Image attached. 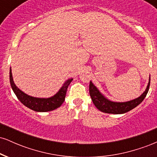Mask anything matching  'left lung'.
I'll return each instance as SVG.
<instances>
[{"label": "left lung", "mask_w": 157, "mask_h": 157, "mask_svg": "<svg viewBox=\"0 0 157 157\" xmlns=\"http://www.w3.org/2000/svg\"><path fill=\"white\" fill-rule=\"evenodd\" d=\"M150 82L151 76H149L148 83L145 91L140 97L126 102H116L109 100L103 94L100 92V90L94 85L91 80L90 81L89 84V94L94 105L100 111L107 113H113V114H122L136 108L143 101L148 92Z\"/></svg>", "instance_id": "1"}]
</instances>
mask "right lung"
I'll list each match as a JSON object with an SVG mask.
<instances>
[{
  "label": "right lung",
  "mask_w": 157,
  "mask_h": 157,
  "mask_svg": "<svg viewBox=\"0 0 157 157\" xmlns=\"http://www.w3.org/2000/svg\"><path fill=\"white\" fill-rule=\"evenodd\" d=\"M10 80L11 87L13 90L14 93L15 94L16 97L21 102V103H23L29 109L37 111V112H47V111H51L57 109L63 103L68 86L73 80V78L66 80L63 82V86H61L60 89H59V91L55 95L47 97V98L32 97L26 94V93L21 91L14 82L11 67L10 70Z\"/></svg>",
  "instance_id": "obj_1"
}]
</instances>
